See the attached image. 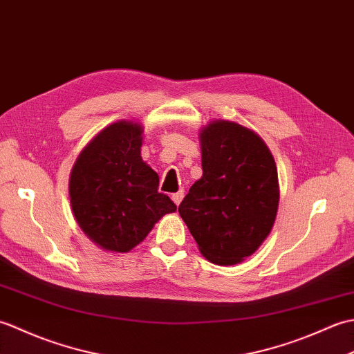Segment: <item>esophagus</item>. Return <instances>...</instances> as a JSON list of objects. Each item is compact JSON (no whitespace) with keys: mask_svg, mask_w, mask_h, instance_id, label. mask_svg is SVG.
I'll return each mask as SVG.
<instances>
[{"mask_svg":"<svg viewBox=\"0 0 354 354\" xmlns=\"http://www.w3.org/2000/svg\"><path fill=\"white\" fill-rule=\"evenodd\" d=\"M183 198H184V190L181 189V190H179V192H176V193H173L171 194V201L173 202H175V204L176 205H179V204H181V201H183Z\"/></svg>","mask_w":354,"mask_h":354,"instance_id":"1","label":"esophagus"}]
</instances>
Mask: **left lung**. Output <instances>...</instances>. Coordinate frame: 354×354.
<instances>
[{"instance_id": "1", "label": "left lung", "mask_w": 354, "mask_h": 354, "mask_svg": "<svg viewBox=\"0 0 354 354\" xmlns=\"http://www.w3.org/2000/svg\"><path fill=\"white\" fill-rule=\"evenodd\" d=\"M202 178L179 205L201 254L221 266L243 261L274 227L280 187L274 156L260 135L230 120L199 132Z\"/></svg>"}]
</instances>
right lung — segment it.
I'll use <instances>...</instances> for the list:
<instances>
[{"label":"right lung","mask_w":354,"mask_h":354,"mask_svg":"<svg viewBox=\"0 0 354 354\" xmlns=\"http://www.w3.org/2000/svg\"><path fill=\"white\" fill-rule=\"evenodd\" d=\"M142 126L120 120L82 149L70 175L73 214L103 251L129 252L176 205L158 192L156 171L141 158Z\"/></svg>","instance_id":"add662e5"}]
</instances>
